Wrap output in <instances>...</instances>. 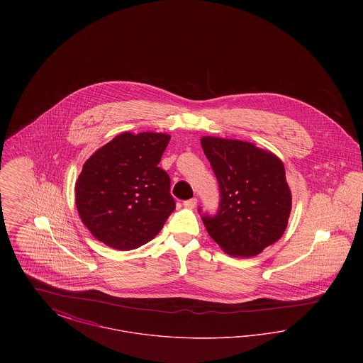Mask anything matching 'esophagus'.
<instances>
[{
    "label": "esophagus",
    "mask_w": 363,
    "mask_h": 363,
    "mask_svg": "<svg viewBox=\"0 0 363 363\" xmlns=\"http://www.w3.org/2000/svg\"><path fill=\"white\" fill-rule=\"evenodd\" d=\"M184 206L186 208H189V209H193V208L197 206V199H196V197H193V199H189V200L184 201Z\"/></svg>",
    "instance_id": "1"
}]
</instances>
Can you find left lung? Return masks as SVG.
<instances>
[{
	"mask_svg": "<svg viewBox=\"0 0 363 363\" xmlns=\"http://www.w3.org/2000/svg\"><path fill=\"white\" fill-rule=\"evenodd\" d=\"M201 147L220 190L216 215L201 218L209 237L233 257L259 255L289 223L291 191L283 162L241 140L204 136Z\"/></svg>",
	"mask_w": 363,
	"mask_h": 363,
	"instance_id": "1",
	"label": "left lung"
}]
</instances>
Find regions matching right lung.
Here are the masks:
<instances>
[{
    "instance_id": "1",
    "label": "right lung",
    "mask_w": 363,
    "mask_h": 363,
    "mask_svg": "<svg viewBox=\"0 0 363 363\" xmlns=\"http://www.w3.org/2000/svg\"><path fill=\"white\" fill-rule=\"evenodd\" d=\"M166 133L125 132L89 156L76 181V207L91 234L117 250L154 240L175 209L170 177L157 167Z\"/></svg>"
}]
</instances>
